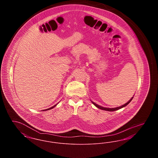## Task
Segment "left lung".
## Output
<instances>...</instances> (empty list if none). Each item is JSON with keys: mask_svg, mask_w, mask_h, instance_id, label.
Returning a JSON list of instances; mask_svg holds the SVG:
<instances>
[{"mask_svg": "<svg viewBox=\"0 0 158 158\" xmlns=\"http://www.w3.org/2000/svg\"><path fill=\"white\" fill-rule=\"evenodd\" d=\"M133 97H132V98H131V99L128 101L127 102V103H126L125 104L121 105V106H118V107L113 108H105V107H103V106H100V105H98V104H95V102H92V104H93L94 105H95L97 108H99V109H101V110H105V111H114L118 110H119V109H121V108H123V107L126 106V105H127L131 101V100L133 99Z\"/></svg>", "mask_w": 158, "mask_h": 158, "instance_id": "obj_1", "label": "left lung"}]
</instances>
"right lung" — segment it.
Returning <instances> with one entry per match:
<instances>
[{
    "label": "right lung",
    "mask_w": 158,
    "mask_h": 158,
    "mask_svg": "<svg viewBox=\"0 0 158 158\" xmlns=\"http://www.w3.org/2000/svg\"><path fill=\"white\" fill-rule=\"evenodd\" d=\"M57 105V104L56 105H54L53 106H52L51 108H48V109H45V110H42L43 111H47V110H51V109H52V108H54Z\"/></svg>",
    "instance_id": "right-lung-1"
}]
</instances>
